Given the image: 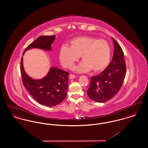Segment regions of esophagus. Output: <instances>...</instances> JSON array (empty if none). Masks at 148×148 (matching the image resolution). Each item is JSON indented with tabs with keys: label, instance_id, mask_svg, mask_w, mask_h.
<instances>
[{
	"label": "esophagus",
	"instance_id": "34e87169",
	"mask_svg": "<svg viewBox=\"0 0 148 148\" xmlns=\"http://www.w3.org/2000/svg\"><path fill=\"white\" fill-rule=\"evenodd\" d=\"M75 77H76L75 75H73V74H71V75H70V76H69V77H70L71 79H74Z\"/></svg>",
	"mask_w": 148,
	"mask_h": 148
}]
</instances>
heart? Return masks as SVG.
<instances>
[{
  "instance_id": "heart-1",
  "label": "heart",
  "mask_w": 148,
  "mask_h": 148,
  "mask_svg": "<svg viewBox=\"0 0 148 148\" xmlns=\"http://www.w3.org/2000/svg\"><path fill=\"white\" fill-rule=\"evenodd\" d=\"M70 47L64 45L59 50L60 62L65 68H70L81 56L83 60L73 70L84 73L103 71L109 65L111 49L106 40L91 36H80L71 41Z\"/></svg>"
}]
</instances>
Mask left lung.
Returning <instances> with one entry per match:
<instances>
[{"mask_svg":"<svg viewBox=\"0 0 148 148\" xmlns=\"http://www.w3.org/2000/svg\"><path fill=\"white\" fill-rule=\"evenodd\" d=\"M112 40L114 47L112 60L98 75L91 77V83L87 90L89 97L98 103H104L116 95L126 74L123 51L113 38Z\"/></svg>","mask_w":148,"mask_h":148,"instance_id":"8db88e82","label":"left lung"}]
</instances>
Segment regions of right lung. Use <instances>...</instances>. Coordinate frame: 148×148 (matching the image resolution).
<instances>
[{
  "label": "right lung",
  "mask_w": 148,
  "mask_h": 148,
  "mask_svg": "<svg viewBox=\"0 0 148 148\" xmlns=\"http://www.w3.org/2000/svg\"><path fill=\"white\" fill-rule=\"evenodd\" d=\"M55 39L56 35L40 36L29 45L23 55L33 48L51 51V45ZM21 64L23 85L38 103L42 106H54L63 101L68 87V72L56 66L51 67L46 76L40 79H34L24 71L23 57Z\"/></svg>",
  "instance_id": "add662e5"
}]
</instances>
